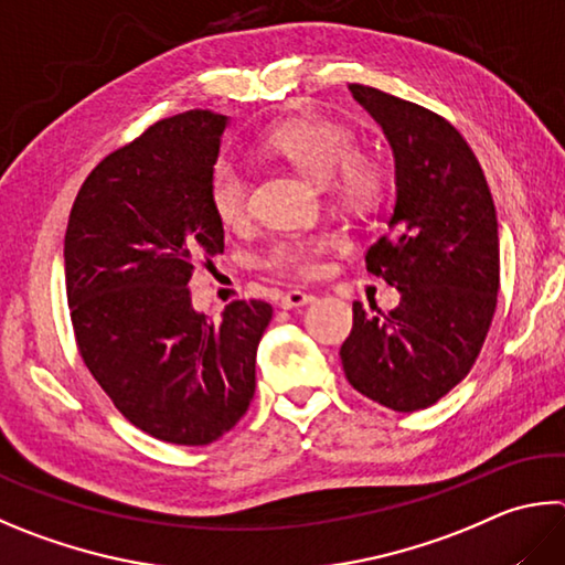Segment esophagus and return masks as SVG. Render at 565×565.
Returning a JSON list of instances; mask_svg holds the SVG:
<instances>
[{
	"instance_id": "34e87169",
	"label": "esophagus",
	"mask_w": 565,
	"mask_h": 565,
	"mask_svg": "<svg viewBox=\"0 0 565 565\" xmlns=\"http://www.w3.org/2000/svg\"><path fill=\"white\" fill-rule=\"evenodd\" d=\"M311 301H313V294H306V291L294 289V291H289V294H284V296H281L279 306H281V309H301V306L311 303Z\"/></svg>"
}]
</instances>
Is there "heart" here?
Returning a JSON list of instances; mask_svg holds the SVG:
<instances>
[{
  "label": "heart",
  "instance_id": "b5f03b06",
  "mask_svg": "<svg viewBox=\"0 0 565 565\" xmlns=\"http://www.w3.org/2000/svg\"><path fill=\"white\" fill-rule=\"evenodd\" d=\"M355 136L343 126L321 118H291L269 128L259 140V150L299 168L313 182L335 178L343 198L353 202L371 200L377 190V175L371 162L355 158ZM210 204L224 227H237L249 217V180L234 160H220L210 178ZM341 234L331 230L289 232L269 242L262 264L269 271L291 276H316L321 256L341 247Z\"/></svg>",
  "mask_w": 565,
  "mask_h": 565
}]
</instances>
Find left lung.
I'll use <instances>...</instances> for the list:
<instances>
[{"instance_id":"left-lung-1","label":"left lung","mask_w":565,"mask_h":565,"mask_svg":"<svg viewBox=\"0 0 565 565\" xmlns=\"http://www.w3.org/2000/svg\"><path fill=\"white\" fill-rule=\"evenodd\" d=\"M351 94L393 148L395 207L365 264L399 303L371 313L355 301L341 361L358 393L415 413L465 381L484 345L499 294L497 210L452 122L371 86Z\"/></svg>"}]
</instances>
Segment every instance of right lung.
I'll list each match as a JSON object with an SVG mask.
<instances>
[{"mask_svg": "<svg viewBox=\"0 0 565 565\" xmlns=\"http://www.w3.org/2000/svg\"><path fill=\"white\" fill-rule=\"evenodd\" d=\"M230 118L188 110L110 152L71 207L64 264L78 353L118 413L170 445H210L256 387L266 301L194 311V264L224 252L210 178Z\"/></svg>", "mask_w": 565, "mask_h": 565, "instance_id": "obj_1", "label": "right lung"}]
</instances>
